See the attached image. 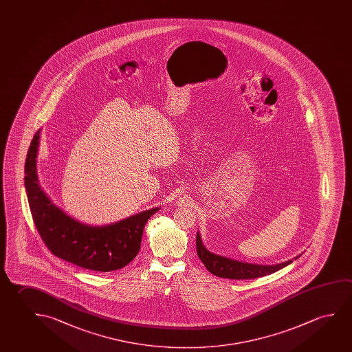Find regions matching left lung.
Listing matches in <instances>:
<instances>
[{"label": "left lung", "instance_id": "8db88e82", "mask_svg": "<svg viewBox=\"0 0 352 352\" xmlns=\"http://www.w3.org/2000/svg\"><path fill=\"white\" fill-rule=\"evenodd\" d=\"M196 250L199 258L202 261L207 271L211 272L216 276L228 279H254L258 276H268L292 263V260H289L278 265H257L213 254L210 250L206 249L199 232L196 234ZM301 254L296 256L294 260H298Z\"/></svg>", "mask_w": 352, "mask_h": 352}]
</instances>
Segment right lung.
I'll return each mask as SVG.
<instances>
[{
	"label": "right lung",
	"mask_w": 352,
	"mask_h": 352,
	"mask_svg": "<svg viewBox=\"0 0 352 352\" xmlns=\"http://www.w3.org/2000/svg\"><path fill=\"white\" fill-rule=\"evenodd\" d=\"M40 133L34 135L27 160L24 185L34 223L50 251L69 263L96 272L123 268L140 250L144 228L160 207L106 226H90L67 214L43 191L36 170Z\"/></svg>",
	"instance_id": "obj_1"
}]
</instances>
